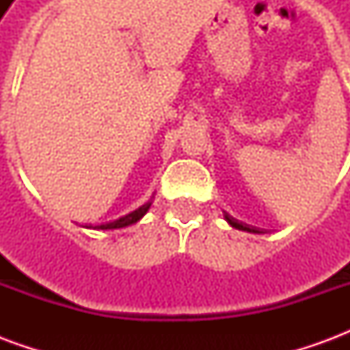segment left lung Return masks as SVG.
Wrapping results in <instances>:
<instances>
[{"instance_id":"left-lung-1","label":"left lung","mask_w":350,"mask_h":350,"mask_svg":"<svg viewBox=\"0 0 350 350\" xmlns=\"http://www.w3.org/2000/svg\"><path fill=\"white\" fill-rule=\"evenodd\" d=\"M225 219H227V223L230 225V227L238 228V230H247V232H258V230H255V228H250L247 225H242V223H238V221H234L232 217H228V215H225Z\"/></svg>"}]
</instances>
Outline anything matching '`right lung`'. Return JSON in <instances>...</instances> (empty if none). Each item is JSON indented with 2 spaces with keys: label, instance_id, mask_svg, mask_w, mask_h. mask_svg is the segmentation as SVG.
<instances>
[{
  "label": "right lung",
  "instance_id": "right-lung-1",
  "mask_svg": "<svg viewBox=\"0 0 350 350\" xmlns=\"http://www.w3.org/2000/svg\"><path fill=\"white\" fill-rule=\"evenodd\" d=\"M152 202H153V195L148 202H144L140 208H137L135 212L127 213V215H123V217L112 221V223H107V225H97L95 228H97V230H114V228H125V227H129V225H135V223H138V221L144 217L146 212L150 210Z\"/></svg>",
  "mask_w": 350,
  "mask_h": 350
}]
</instances>
